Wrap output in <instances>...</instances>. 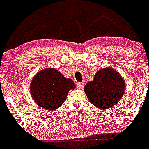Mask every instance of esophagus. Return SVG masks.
<instances>
[{
	"mask_svg": "<svg viewBox=\"0 0 149 149\" xmlns=\"http://www.w3.org/2000/svg\"><path fill=\"white\" fill-rule=\"evenodd\" d=\"M84 86V83H78L77 84V88L79 89H82Z\"/></svg>",
	"mask_w": 149,
	"mask_h": 149,
	"instance_id": "esophagus-1",
	"label": "esophagus"
}]
</instances>
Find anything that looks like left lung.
Masks as SVG:
<instances>
[{"mask_svg":"<svg viewBox=\"0 0 149 149\" xmlns=\"http://www.w3.org/2000/svg\"><path fill=\"white\" fill-rule=\"evenodd\" d=\"M126 84L123 77L112 68H104L88 82L84 91L91 104L102 110L115 106L123 96Z\"/></svg>","mask_w":149,"mask_h":149,"instance_id":"1","label":"left lung"}]
</instances>
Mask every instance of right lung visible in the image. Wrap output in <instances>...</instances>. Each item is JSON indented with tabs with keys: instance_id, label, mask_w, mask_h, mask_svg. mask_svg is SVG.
<instances>
[{
	"instance_id": "right-lung-1",
	"label": "right lung",
	"mask_w": 149,
	"mask_h": 149,
	"mask_svg": "<svg viewBox=\"0 0 149 149\" xmlns=\"http://www.w3.org/2000/svg\"><path fill=\"white\" fill-rule=\"evenodd\" d=\"M75 87L72 79L64 77L57 69L47 68L33 77L30 91L38 105L47 111H55L65 102L68 91Z\"/></svg>"
}]
</instances>
